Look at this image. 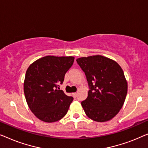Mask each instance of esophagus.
I'll return each instance as SVG.
<instances>
[{
  "label": "esophagus",
  "mask_w": 148,
  "mask_h": 148,
  "mask_svg": "<svg viewBox=\"0 0 148 148\" xmlns=\"http://www.w3.org/2000/svg\"><path fill=\"white\" fill-rule=\"evenodd\" d=\"M72 95H73V97H74L76 98V97H77V93H76V92H74V93H72Z\"/></svg>",
  "instance_id": "34e87169"
}]
</instances>
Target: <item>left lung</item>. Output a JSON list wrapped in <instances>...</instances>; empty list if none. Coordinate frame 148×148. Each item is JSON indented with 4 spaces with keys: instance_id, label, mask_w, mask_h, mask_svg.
I'll list each match as a JSON object with an SVG mask.
<instances>
[{
    "instance_id": "8db88e82",
    "label": "left lung",
    "mask_w": 148,
    "mask_h": 148,
    "mask_svg": "<svg viewBox=\"0 0 148 148\" xmlns=\"http://www.w3.org/2000/svg\"><path fill=\"white\" fill-rule=\"evenodd\" d=\"M88 82V97L81 102L86 115L97 122L107 121L119 113L127 93V83L121 66L102 56L76 60Z\"/></svg>"
}]
</instances>
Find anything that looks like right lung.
<instances>
[{
	"mask_svg": "<svg viewBox=\"0 0 148 148\" xmlns=\"http://www.w3.org/2000/svg\"><path fill=\"white\" fill-rule=\"evenodd\" d=\"M74 60L72 56H45L33 62L27 70L24 82L27 103L32 113L43 121H58L67 113L74 99L59 90V86Z\"/></svg>",
	"mask_w": 148,
	"mask_h": 148,
	"instance_id": "add662e5",
	"label": "right lung"
}]
</instances>
